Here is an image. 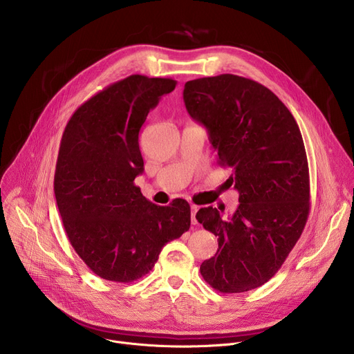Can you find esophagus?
<instances>
[{
  "instance_id": "34e87169",
  "label": "esophagus",
  "mask_w": 354,
  "mask_h": 354,
  "mask_svg": "<svg viewBox=\"0 0 354 354\" xmlns=\"http://www.w3.org/2000/svg\"><path fill=\"white\" fill-rule=\"evenodd\" d=\"M197 210H198L197 206H194V205L190 206V218H192V224H196V223H197V220H196V213H197Z\"/></svg>"
}]
</instances>
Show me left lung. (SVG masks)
<instances>
[{
  "mask_svg": "<svg viewBox=\"0 0 354 354\" xmlns=\"http://www.w3.org/2000/svg\"><path fill=\"white\" fill-rule=\"evenodd\" d=\"M183 100L203 124L232 169L227 182L239 193L228 217L213 207L196 218L218 236L216 255L200 266L217 291L261 287L281 268L310 214V172L298 124L281 100L262 84L234 74L187 81Z\"/></svg>",
  "mask_w": 354,
  "mask_h": 354,
  "instance_id": "left-lung-1",
  "label": "left lung"
}]
</instances>
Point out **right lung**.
<instances>
[{
  "label": "right lung",
  "mask_w": 354,
  "mask_h": 354,
  "mask_svg": "<svg viewBox=\"0 0 354 354\" xmlns=\"http://www.w3.org/2000/svg\"><path fill=\"white\" fill-rule=\"evenodd\" d=\"M175 86L172 78L130 75L88 99L64 129L55 174L57 207L74 250L105 280L141 279L164 245L190 227L186 200L157 206L134 185L144 171L140 129Z\"/></svg>",
  "instance_id": "obj_1"
}]
</instances>
